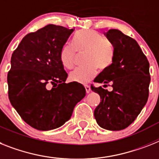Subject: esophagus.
Returning <instances> with one entry per match:
<instances>
[{"label":"esophagus","mask_w":159,"mask_h":159,"mask_svg":"<svg viewBox=\"0 0 159 159\" xmlns=\"http://www.w3.org/2000/svg\"><path fill=\"white\" fill-rule=\"evenodd\" d=\"M85 89H86V91L87 94H89V93L91 91V90H90V87L89 86H85Z\"/></svg>","instance_id":"34e87169"}]
</instances>
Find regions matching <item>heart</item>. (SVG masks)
<instances>
[{
  "label": "heart",
  "mask_w": 159,
  "mask_h": 159,
  "mask_svg": "<svg viewBox=\"0 0 159 159\" xmlns=\"http://www.w3.org/2000/svg\"><path fill=\"white\" fill-rule=\"evenodd\" d=\"M76 51L86 52L84 57L86 65L74 69L69 74L70 79L77 83H89L97 74L98 68L101 70L106 69L112 62V45L95 30H81L74 39L73 46L66 43L62 47L60 61L65 69H72L74 67Z\"/></svg>",
  "instance_id": "1"
}]
</instances>
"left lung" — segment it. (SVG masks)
I'll use <instances>...</instances> for the list:
<instances>
[{
  "label": "left lung",
  "instance_id": "obj_1",
  "mask_svg": "<svg viewBox=\"0 0 159 159\" xmlns=\"http://www.w3.org/2000/svg\"><path fill=\"white\" fill-rule=\"evenodd\" d=\"M104 34L114 48L112 63L94 82L102 84L103 87L111 85L113 90L91 86L101 98L94 114L100 127L118 131L129 127L146 104L150 63L135 39L116 29Z\"/></svg>",
  "mask_w": 159,
  "mask_h": 159
}]
</instances>
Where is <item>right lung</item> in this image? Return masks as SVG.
Segmentation results:
<instances>
[{
	"instance_id": "add662e5",
	"label": "right lung",
	"mask_w": 159,
	"mask_h": 159,
	"mask_svg": "<svg viewBox=\"0 0 159 159\" xmlns=\"http://www.w3.org/2000/svg\"><path fill=\"white\" fill-rule=\"evenodd\" d=\"M73 31L49 24L26 34L12 54L7 76L9 101L22 120L38 130L62 126L86 96L82 84L65 83L68 74L60 61L61 48Z\"/></svg>"
}]
</instances>
